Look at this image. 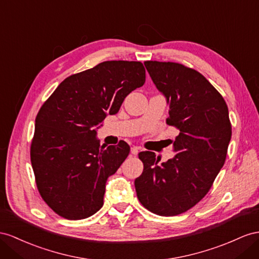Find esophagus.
<instances>
[{
  "label": "esophagus",
  "instance_id": "34e87169",
  "mask_svg": "<svg viewBox=\"0 0 259 259\" xmlns=\"http://www.w3.org/2000/svg\"><path fill=\"white\" fill-rule=\"evenodd\" d=\"M139 150H140V149H139L138 147H132L131 150H130L131 151V154L132 155H137L139 153Z\"/></svg>",
  "mask_w": 259,
  "mask_h": 259
}]
</instances>
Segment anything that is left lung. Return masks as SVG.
<instances>
[{
	"instance_id": "1",
	"label": "left lung",
	"mask_w": 259,
	"mask_h": 259,
	"mask_svg": "<svg viewBox=\"0 0 259 259\" xmlns=\"http://www.w3.org/2000/svg\"><path fill=\"white\" fill-rule=\"evenodd\" d=\"M152 81L169 105L166 123L180 130L176 155L158 165L153 152H140L142 174L136 178L139 201L162 217L193 208L208 194L224 165L232 136L224 98L198 71L176 62L145 61Z\"/></svg>"
}]
</instances>
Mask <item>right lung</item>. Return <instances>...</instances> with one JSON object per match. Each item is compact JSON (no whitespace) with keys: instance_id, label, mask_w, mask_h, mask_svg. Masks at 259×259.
<instances>
[{"instance_id":"1","label":"right lung","mask_w":259,"mask_h":259,"mask_svg":"<svg viewBox=\"0 0 259 259\" xmlns=\"http://www.w3.org/2000/svg\"><path fill=\"white\" fill-rule=\"evenodd\" d=\"M144 82L140 61H105L66 77L39 109L30 161L39 194L57 214L81 220L103 207L106 181L130 147L121 140L105 148L96 128Z\"/></svg>"}]
</instances>
